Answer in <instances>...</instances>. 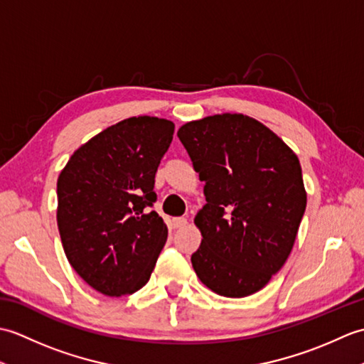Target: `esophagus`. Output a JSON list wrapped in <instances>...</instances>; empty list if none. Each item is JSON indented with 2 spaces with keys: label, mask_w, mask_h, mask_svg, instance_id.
<instances>
[{
  "label": "esophagus",
  "mask_w": 364,
  "mask_h": 364,
  "mask_svg": "<svg viewBox=\"0 0 364 364\" xmlns=\"http://www.w3.org/2000/svg\"><path fill=\"white\" fill-rule=\"evenodd\" d=\"M172 225L173 228H183L188 225V219L186 218H175L172 219Z\"/></svg>",
  "instance_id": "esophagus-1"
}]
</instances>
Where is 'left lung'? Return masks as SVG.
Wrapping results in <instances>:
<instances>
[{
	"label": "left lung",
	"instance_id": "left-lung-1",
	"mask_svg": "<svg viewBox=\"0 0 364 364\" xmlns=\"http://www.w3.org/2000/svg\"><path fill=\"white\" fill-rule=\"evenodd\" d=\"M178 137L205 181L206 205L194 219L202 244L192 267L219 296L258 292L284 266L306 208L297 154L244 114L188 122Z\"/></svg>",
	"mask_w": 364,
	"mask_h": 364
}]
</instances>
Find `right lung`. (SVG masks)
Masks as SVG:
<instances>
[{"instance_id": "obj_1", "label": "right lung", "mask_w": 364, "mask_h": 364, "mask_svg": "<svg viewBox=\"0 0 364 364\" xmlns=\"http://www.w3.org/2000/svg\"><path fill=\"white\" fill-rule=\"evenodd\" d=\"M173 131L167 119H125L82 144L60 170L56 219L65 257L105 296L145 286L167 241V225L149 206Z\"/></svg>"}]
</instances>
